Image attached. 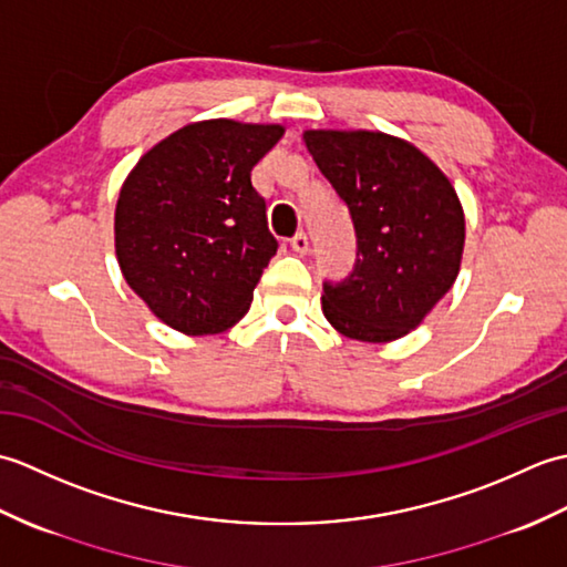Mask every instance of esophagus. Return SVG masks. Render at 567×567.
I'll list each match as a JSON object with an SVG mask.
<instances>
[{"mask_svg":"<svg viewBox=\"0 0 567 567\" xmlns=\"http://www.w3.org/2000/svg\"><path fill=\"white\" fill-rule=\"evenodd\" d=\"M290 246H292V250L299 252V256H305V252L309 250V238H307V234H305V231L295 234V236L290 238Z\"/></svg>","mask_w":567,"mask_h":567,"instance_id":"34e87169","label":"esophagus"}]
</instances>
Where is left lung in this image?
Listing matches in <instances>:
<instances>
[{"mask_svg": "<svg viewBox=\"0 0 567 567\" xmlns=\"http://www.w3.org/2000/svg\"><path fill=\"white\" fill-rule=\"evenodd\" d=\"M305 143L355 228V265L341 282L323 280V317L355 341L402 339L461 270L455 189L424 153L388 134L307 131Z\"/></svg>", "mask_w": 567, "mask_h": 567, "instance_id": "obj_1", "label": "left lung"}]
</instances>
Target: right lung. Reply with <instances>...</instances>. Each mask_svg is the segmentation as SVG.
I'll return each mask as SVG.
<instances>
[{
	"label": "right lung",
	"mask_w": 567,
	"mask_h": 567,
	"mask_svg": "<svg viewBox=\"0 0 567 567\" xmlns=\"http://www.w3.org/2000/svg\"><path fill=\"white\" fill-rule=\"evenodd\" d=\"M285 128L189 124L153 146L118 192L116 258L131 290L187 336L231 329L277 252L250 171Z\"/></svg>",
	"instance_id": "add662e5"
}]
</instances>
